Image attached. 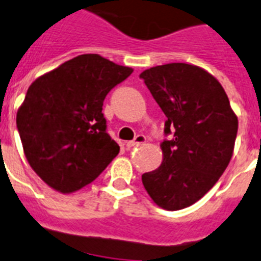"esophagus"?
<instances>
[{
	"mask_svg": "<svg viewBox=\"0 0 261 261\" xmlns=\"http://www.w3.org/2000/svg\"><path fill=\"white\" fill-rule=\"evenodd\" d=\"M146 141V139H145V136L144 135H137L135 137V140H132V141H128V143L125 144L126 145V148H129V149H130V148H133V146H137V145H140V144H144Z\"/></svg>",
	"mask_w": 261,
	"mask_h": 261,
	"instance_id": "esophagus-1",
	"label": "esophagus"
}]
</instances>
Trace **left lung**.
<instances>
[{"label":"left lung","instance_id":"1","mask_svg":"<svg viewBox=\"0 0 261 261\" xmlns=\"http://www.w3.org/2000/svg\"><path fill=\"white\" fill-rule=\"evenodd\" d=\"M140 77L167 116L169 135L160 144V167L141 176L144 188L163 210H182L199 201L227 169L238 116L221 84L200 66L172 62Z\"/></svg>","mask_w":261,"mask_h":261}]
</instances>
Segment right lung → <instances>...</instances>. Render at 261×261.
Here are the masks:
<instances>
[{
    "label": "right lung",
    "mask_w": 261,
    "mask_h": 261,
    "mask_svg": "<svg viewBox=\"0 0 261 261\" xmlns=\"http://www.w3.org/2000/svg\"><path fill=\"white\" fill-rule=\"evenodd\" d=\"M132 72L98 55H81L32 83L17 128L28 163L50 188L76 192L117 156L102 102Z\"/></svg>",
    "instance_id": "right-lung-1"
}]
</instances>
